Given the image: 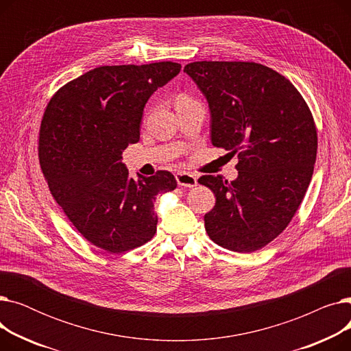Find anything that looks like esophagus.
<instances>
[{
    "mask_svg": "<svg viewBox=\"0 0 351 351\" xmlns=\"http://www.w3.org/2000/svg\"><path fill=\"white\" fill-rule=\"evenodd\" d=\"M176 178V182L179 186H183V188H193L197 185V178L196 175H192L189 172H178L175 175Z\"/></svg>",
    "mask_w": 351,
    "mask_h": 351,
    "instance_id": "obj_1",
    "label": "esophagus"
}]
</instances>
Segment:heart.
Wrapping results in <instances>:
<instances>
[{
    "mask_svg": "<svg viewBox=\"0 0 351 351\" xmlns=\"http://www.w3.org/2000/svg\"><path fill=\"white\" fill-rule=\"evenodd\" d=\"M178 99H191L189 97H186V95H182V97H179Z\"/></svg>",
    "mask_w": 351,
    "mask_h": 351,
    "instance_id": "obj_1",
    "label": "heart"
}]
</instances>
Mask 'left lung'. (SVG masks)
Here are the masks:
<instances>
[{"label":"left lung","instance_id":"1","mask_svg":"<svg viewBox=\"0 0 351 351\" xmlns=\"http://www.w3.org/2000/svg\"><path fill=\"white\" fill-rule=\"evenodd\" d=\"M183 72L209 102L212 143L239 159L236 180H197L216 196L205 229L232 252L259 250L287 228L310 185L315 119L296 86L262 64L199 61Z\"/></svg>","mask_w":351,"mask_h":351}]
</instances>
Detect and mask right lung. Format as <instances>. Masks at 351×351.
I'll return each mask as SVG.
<instances>
[{
  "instance_id": "1",
  "label": "right lung",
  "mask_w": 351,
  "mask_h": 351,
  "mask_svg": "<svg viewBox=\"0 0 351 351\" xmlns=\"http://www.w3.org/2000/svg\"><path fill=\"white\" fill-rule=\"evenodd\" d=\"M180 64L105 65L61 86L41 121L38 158L51 195L85 239L123 253L156 233L159 193L176 189L168 171L129 178L122 152L139 141L143 106Z\"/></svg>"
}]
</instances>
